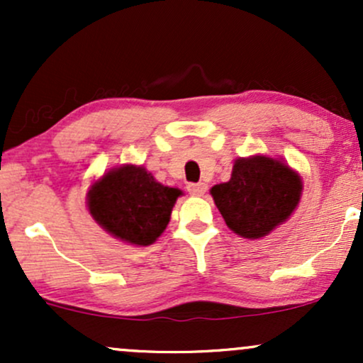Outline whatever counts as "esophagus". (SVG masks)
I'll return each mask as SVG.
<instances>
[{
  "label": "esophagus",
  "mask_w": 363,
  "mask_h": 363,
  "mask_svg": "<svg viewBox=\"0 0 363 363\" xmlns=\"http://www.w3.org/2000/svg\"><path fill=\"white\" fill-rule=\"evenodd\" d=\"M208 186L205 182H198V184H187V191H189V194L193 196H203L206 193Z\"/></svg>",
  "instance_id": "1"
}]
</instances>
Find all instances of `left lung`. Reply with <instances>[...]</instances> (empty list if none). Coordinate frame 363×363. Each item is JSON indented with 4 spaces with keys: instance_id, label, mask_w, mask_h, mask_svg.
Here are the masks:
<instances>
[{
    "instance_id": "left-lung-1",
    "label": "left lung",
    "mask_w": 363,
    "mask_h": 363,
    "mask_svg": "<svg viewBox=\"0 0 363 363\" xmlns=\"http://www.w3.org/2000/svg\"><path fill=\"white\" fill-rule=\"evenodd\" d=\"M210 193L230 230L244 239H261L294 213L302 181L285 162L254 155L237 158L230 181Z\"/></svg>"
}]
</instances>
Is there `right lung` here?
I'll return each instance as SVG.
<instances>
[{
    "mask_svg": "<svg viewBox=\"0 0 363 363\" xmlns=\"http://www.w3.org/2000/svg\"><path fill=\"white\" fill-rule=\"evenodd\" d=\"M182 193L155 181L140 165H121L89 189V211L112 237L133 245L153 244L167 227Z\"/></svg>",
    "mask_w": 363,
    "mask_h": 363,
    "instance_id": "obj_1",
    "label": "right lung"
}]
</instances>
